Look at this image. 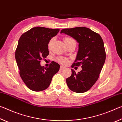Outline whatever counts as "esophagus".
I'll return each mask as SVG.
<instances>
[{
    "label": "esophagus",
    "instance_id": "obj_1",
    "mask_svg": "<svg viewBox=\"0 0 122 122\" xmlns=\"http://www.w3.org/2000/svg\"><path fill=\"white\" fill-rule=\"evenodd\" d=\"M66 69V67H63V66H60V70H63V69Z\"/></svg>",
    "mask_w": 122,
    "mask_h": 122
}]
</instances>
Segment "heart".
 Returning a JSON list of instances; mask_svg holds the SVG:
<instances>
[{
	"instance_id": "obj_1",
	"label": "heart",
	"mask_w": 122,
	"mask_h": 122,
	"mask_svg": "<svg viewBox=\"0 0 122 122\" xmlns=\"http://www.w3.org/2000/svg\"><path fill=\"white\" fill-rule=\"evenodd\" d=\"M72 40V39L70 38H65L64 39V42L67 40ZM53 42V39H51V40L49 41V42L48 44V48L49 49L51 48V44H52V43ZM57 61L59 62H60V63H62L63 64H66L67 63L68 60L66 58H64V57H59V58H57Z\"/></svg>"
}]
</instances>
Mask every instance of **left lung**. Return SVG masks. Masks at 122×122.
Returning <instances> with one entry per match:
<instances>
[{
  "label": "left lung",
  "mask_w": 122,
  "mask_h": 122,
  "mask_svg": "<svg viewBox=\"0 0 122 122\" xmlns=\"http://www.w3.org/2000/svg\"><path fill=\"white\" fill-rule=\"evenodd\" d=\"M61 33L71 36L78 43V51L75 63L71 66H81L78 73L71 69V75L66 82L71 91L77 93L87 92L99 77L106 60L104 42L100 34L84 27L66 28Z\"/></svg>",
  "instance_id": "obj_1"
}]
</instances>
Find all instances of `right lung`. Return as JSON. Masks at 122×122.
Here are the masks:
<instances>
[{
	"label": "right lung",
	"mask_w": 122,
	"mask_h": 122,
	"mask_svg": "<svg viewBox=\"0 0 122 122\" xmlns=\"http://www.w3.org/2000/svg\"><path fill=\"white\" fill-rule=\"evenodd\" d=\"M59 29L42 27L32 28L20 36L15 53L19 74L26 86L34 92L48 87L53 76L59 71L60 65L52 61L49 67L40 65V60L49 54L48 44Z\"/></svg>",
	"instance_id": "1"
}]
</instances>
